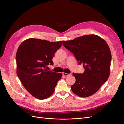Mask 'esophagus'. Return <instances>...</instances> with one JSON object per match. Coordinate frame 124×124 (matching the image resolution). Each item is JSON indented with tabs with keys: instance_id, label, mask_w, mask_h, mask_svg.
Wrapping results in <instances>:
<instances>
[{
	"instance_id": "34e87169",
	"label": "esophagus",
	"mask_w": 124,
	"mask_h": 124,
	"mask_svg": "<svg viewBox=\"0 0 124 124\" xmlns=\"http://www.w3.org/2000/svg\"><path fill=\"white\" fill-rule=\"evenodd\" d=\"M63 75H64V76H68V75H70V74H69V73H65V72H63Z\"/></svg>"
}]
</instances>
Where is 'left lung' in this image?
Instances as JSON below:
<instances>
[{
  "label": "left lung",
  "mask_w": 124,
  "mask_h": 124,
  "mask_svg": "<svg viewBox=\"0 0 124 124\" xmlns=\"http://www.w3.org/2000/svg\"><path fill=\"white\" fill-rule=\"evenodd\" d=\"M63 45L83 64L82 74L73 73L76 81L71 86L72 92L80 97H87L97 92L108 79L111 54L106 42L95 34L85 35L73 40L63 41Z\"/></svg>",
  "instance_id": "left-lung-1"
}]
</instances>
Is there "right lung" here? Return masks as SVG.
Masks as SVG:
<instances>
[{
  "label": "right lung",
  "instance_id": "obj_1",
  "mask_svg": "<svg viewBox=\"0 0 124 124\" xmlns=\"http://www.w3.org/2000/svg\"><path fill=\"white\" fill-rule=\"evenodd\" d=\"M62 41L50 42L37 39L23 41L16 53L17 74L26 90L35 98L45 99L54 92L62 74L48 71L53 58Z\"/></svg>",
  "mask_w": 124,
  "mask_h": 124
}]
</instances>
